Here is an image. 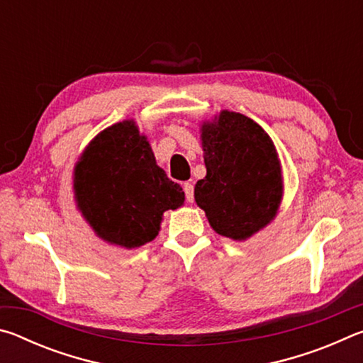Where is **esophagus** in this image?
I'll return each mask as SVG.
<instances>
[{
  "label": "esophagus",
  "mask_w": 363,
  "mask_h": 363,
  "mask_svg": "<svg viewBox=\"0 0 363 363\" xmlns=\"http://www.w3.org/2000/svg\"><path fill=\"white\" fill-rule=\"evenodd\" d=\"M184 194H186V200L189 203H194V186L190 182L184 184Z\"/></svg>",
  "instance_id": "1"
}]
</instances>
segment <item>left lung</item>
<instances>
[{"label":"left lung","mask_w":363,"mask_h":363,"mask_svg":"<svg viewBox=\"0 0 363 363\" xmlns=\"http://www.w3.org/2000/svg\"><path fill=\"white\" fill-rule=\"evenodd\" d=\"M205 179L195 201L219 235L245 240L267 225L281 200V171L274 143L248 116L220 112L201 126Z\"/></svg>","instance_id":"obj_1"}]
</instances>
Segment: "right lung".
<instances>
[{
  "label": "right lung",
  "mask_w": 363,
  "mask_h": 363,
  "mask_svg": "<svg viewBox=\"0 0 363 363\" xmlns=\"http://www.w3.org/2000/svg\"><path fill=\"white\" fill-rule=\"evenodd\" d=\"M75 199L86 220L104 240L143 247L158 235L162 216L184 203L179 184L157 167L134 121L104 130L75 167Z\"/></svg>",
  "instance_id": "obj_1"
}]
</instances>
